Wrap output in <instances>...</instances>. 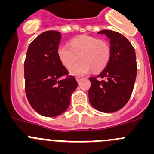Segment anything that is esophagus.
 Segmentation results:
<instances>
[{
  "label": "esophagus",
  "mask_w": 154,
  "mask_h": 154,
  "mask_svg": "<svg viewBox=\"0 0 154 154\" xmlns=\"http://www.w3.org/2000/svg\"><path fill=\"white\" fill-rule=\"evenodd\" d=\"M76 79H77V82L80 83V81H81V80H82V79H83V77H77Z\"/></svg>",
  "instance_id": "1"
}]
</instances>
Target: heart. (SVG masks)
Listing matches in <instances>:
<instances>
[{
    "mask_svg": "<svg viewBox=\"0 0 154 154\" xmlns=\"http://www.w3.org/2000/svg\"><path fill=\"white\" fill-rule=\"evenodd\" d=\"M57 56L62 64L70 69L79 57L82 60L70 69L74 75H84L91 70L99 72L104 69L110 61L111 49L106 41L98 40L91 36L82 35L70 41V47L60 45L57 49Z\"/></svg>",
    "mask_w": 154,
    "mask_h": 154,
    "instance_id": "b5f03b06",
    "label": "heart"
}]
</instances>
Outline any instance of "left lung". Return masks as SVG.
Instances as JSON below:
<instances>
[{
    "label": "left lung",
    "instance_id": "8db88e82",
    "mask_svg": "<svg viewBox=\"0 0 154 154\" xmlns=\"http://www.w3.org/2000/svg\"><path fill=\"white\" fill-rule=\"evenodd\" d=\"M97 34H105L110 40L111 56L99 75L89 77V100L96 110L113 113L124 107L132 94L137 72L135 51L120 33L103 30Z\"/></svg>",
    "mask_w": 154,
    "mask_h": 154
}]
</instances>
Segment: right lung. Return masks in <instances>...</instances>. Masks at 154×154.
<instances>
[{"instance_id":"obj_1","label":"right lung","mask_w":154,"mask_h":154,"mask_svg":"<svg viewBox=\"0 0 154 154\" xmlns=\"http://www.w3.org/2000/svg\"><path fill=\"white\" fill-rule=\"evenodd\" d=\"M61 36L48 30L30 43L24 60V84L29 103L39 114L57 117L66 111L77 87L75 77L57 56Z\"/></svg>"}]
</instances>
